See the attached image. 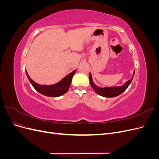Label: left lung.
I'll return each instance as SVG.
<instances>
[{
	"instance_id": "1",
	"label": "left lung",
	"mask_w": 159,
	"mask_h": 159,
	"mask_svg": "<svg viewBox=\"0 0 159 159\" xmlns=\"http://www.w3.org/2000/svg\"><path fill=\"white\" fill-rule=\"evenodd\" d=\"M134 74V70L133 71V75L131 80L127 81L123 85L117 86V87H105V88L98 87V86L96 85L93 82L92 77H91V73H89V82L93 89L95 91V92L97 93L98 95L103 96V97H105V98H114V97H116V96L119 95L120 94H121L127 89L129 84L131 83Z\"/></svg>"
}]
</instances>
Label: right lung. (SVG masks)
I'll return each instance as SVG.
<instances>
[{"label":"right lung","mask_w":159,"mask_h":159,"mask_svg":"<svg viewBox=\"0 0 159 159\" xmlns=\"http://www.w3.org/2000/svg\"><path fill=\"white\" fill-rule=\"evenodd\" d=\"M75 71L76 70L71 72V73L68 75H66L65 78L60 80L59 82L51 85L38 84L34 82V81L30 78V76L28 74L27 71H26V74L34 88L38 92H39L40 93L44 95L48 96V97L56 98L65 94L67 91H68L71 82L72 78H73Z\"/></svg>","instance_id":"add662e5"}]
</instances>
